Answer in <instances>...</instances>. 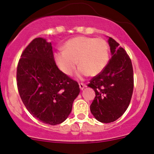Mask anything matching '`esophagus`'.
Instances as JSON below:
<instances>
[{
	"label": "esophagus",
	"mask_w": 154,
	"mask_h": 154,
	"mask_svg": "<svg viewBox=\"0 0 154 154\" xmlns=\"http://www.w3.org/2000/svg\"><path fill=\"white\" fill-rule=\"evenodd\" d=\"M79 85H80V88L81 89V90H83L84 88L86 87V85H85V84H83V83H82V82H81V83H79Z\"/></svg>",
	"instance_id": "1"
}]
</instances>
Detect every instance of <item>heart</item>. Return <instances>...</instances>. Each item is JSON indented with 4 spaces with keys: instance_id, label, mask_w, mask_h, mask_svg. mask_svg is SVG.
Masks as SVG:
<instances>
[{
    "instance_id": "heart-1",
    "label": "heart",
    "mask_w": 154,
    "mask_h": 154,
    "mask_svg": "<svg viewBox=\"0 0 154 154\" xmlns=\"http://www.w3.org/2000/svg\"><path fill=\"white\" fill-rule=\"evenodd\" d=\"M63 50V52L55 53V61L60 70L69 76L73 74L77 64V74L80 78L96 76L104 70L109 60L108 45L101 38L74 37L66 42Z\"/></svg>"
}]
</instances>
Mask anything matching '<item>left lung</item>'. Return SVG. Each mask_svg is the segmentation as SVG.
Instances as JSON below:
<instances>
[{"instance_id":"obj_1","label":"left lung","mask_w":154,"mask_h":154,"mask_svg":"<svg viewBox=\"0 0 154 154\" xmlns=\"http://www.w3.org/2000/svg\"><path fill=\"white\" fill-rule=\"evenodd\" d=\"M112 58L100 74L90 80L96 96L91 104V112L97 121L111 123L125 112L130 104L134 74L131 59L125 50L111 37L108 38Z\"/></svg>"}]
</instances>
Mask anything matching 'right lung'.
<instances>
[{"label": "right lung", "instance_id": "right-lung-1", "mask_svg": "<svg viewBox=\"0 0 154 154\" xmlns=\"http://www.w3.org/2000/svg\"><path fill=\"white\" fill-rule=\"evenodd\" d=\"M17 84L30 114L50 125L61 124L66 119L80 94L78 83L58 68L51 43L43 38H34L22 53Z\"/></svg>", "mask_w": 154, "mask_h": 154}]
</instances>
